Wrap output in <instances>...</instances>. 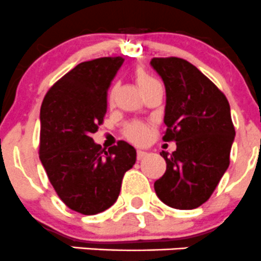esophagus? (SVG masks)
<instances>
[{
	"label": "esophagus",
	"instance_id": "34e87169",
	"mask_svg": "<svg viewBox=\"0 0 261 261\" xmlns=\"http://www.w3.org/2000/svg\"><path fill=\"white\" fill-rule=\"evenodd\" d=\"M147 155L146 151H143V150H138V154H136V158H138V160H141L144 159Z\"/></svg>",
	"mask_w": 261,
	"mask_h": 261
}]
</instances>
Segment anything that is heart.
<instances>
[{"label":"heart","mask_w":261,"mask_h":261,"mask_svg":"<svg viewBox=\"0 0 261 261\" xmlns=\"http://www.w3.org/2000/svg\"><path fill=\"white\" fill-rule=\"evenodd\" d=\"M135 81L141 91H143L144 88H146L147 86H150L151 83L156 82L154 78L151 77V75L147 74L145 70L141 69V68L136 69ZM115 91H116V87H112L111 91H110L109 98L111 102H112V99H114ZM125 136L128 139V140L133 141V143H135V144L146 143L147 139H149V136H150V125H147V123H145V122H140V121L131 122L130 125L125 128Z\"/></svg>","instance_id":"b5f03b06"}]
</instances>
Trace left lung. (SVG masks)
Returning a JSON list of instances; mask_svg holds the SVG:
<instances>
[{
    "label": "left lung",
    "mask_w": 261,
    "mask_h": 261,
    "mask_svg": "<svg viewBox=\"0 0 261 261\" xmlns=\"http://www.w3.org/2000/svg\"><path fill=\"white\" fill-rule=\"evenodd\" d=\"M150 64L167 92L163 140L177 150L160 152L167 170L154 183L160 201L177 210H193L208 201L230 165L235 138L225 94L201 70L181 58H152Z\"/></svg>",
    "instance_id": "8db88e82"
}]
</instances>
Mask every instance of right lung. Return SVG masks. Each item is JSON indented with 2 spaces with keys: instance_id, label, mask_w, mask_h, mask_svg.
Masks as SVG:
<instances>
[{
  "instance_id": "obj_1",
  "label": "right lung",
  "mask_w": 261,
  "mask_h": 261,
  "mask_svg": "<svg viewBox=\"0 0 261 261\" xmlns=\"http://www.w3.org/2000/svg\"><path fill=\"white\" fill-rule=\"evenodd\" d=\"M123 60L81 63L50 87L41 103L39 158L59 198L82 215L110 208L136 162L130 144L118 141L105 151L91 138L103 123L107 91Z\"/></svg>"
}]
</instances>
